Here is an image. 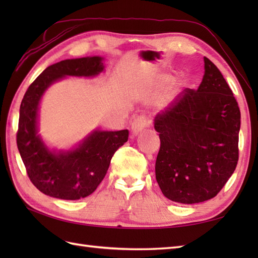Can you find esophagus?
<instances>
[{"label": "esophagus", "mask_w": 258, "mask_h": 258, "mask_svg": "<svg viewBox=\"0 0 258 258\" xmlns=\"http://www.w3.org/2000/svg\"><path fill=\"white\" fill-rule=\"evenodd\" d=\"M151 123V119L145 116V115H140L139 117H136L133 123H132V132L133 134H139L140 132H142L146 126H149V124Z\"/></svg>", "instance_id": "34e87169"}]
</instances>
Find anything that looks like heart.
Instances as JSON below:
<instances>
[{"mask_svg": "<svg viewBox=\"0 0 258 258\" xmlns=\"http://www.w3.org/2000/svg\"><path fill=\"white\" fill-rule=\"evenodd\" d=\"M167 80H168V76L167 75H164V74L158 75L157 79H156V81L158 82V83H164V82H166ZM176 83H179V80L176 81Z\"/></svg>", "mask_w": 258, "mask_h": 258, "instance_id": "b5f03b06", "label": "heart"}]
</instances>
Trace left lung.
<instances>
[{
    "label": "left lung",
    "instance_id": "left-lung-1",
    "mask_svg": "<svg viewBox=\"0 0 258 258\" xmlns=\"http://www.w3.org/2000/svg\"><path fill=\"white\" fill-rule=\"evenodd\" d=\"M199 89H185L157 114L155 175L164 196L182 204L215 197L238 162L240 111L221 71L204 57Z\"/></svg>",
    "mask_w": 258,
    "mask_h": 258
}]
</instances>
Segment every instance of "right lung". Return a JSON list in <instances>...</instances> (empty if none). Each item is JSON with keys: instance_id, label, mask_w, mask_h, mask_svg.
Here are the masks:
<instances>
[{"instance_id": "1", "label": "right lung", "mask_w": 258, "mask_h": 258, "mask_svg": "<svg viewBox=\"0 0 258 258\" xmlns=\"http://www.w3.org/2000/svg\"><path fill=\"white\" fill-rule=\"evenodd\" d=\"M103 69L100 56L65 59L46 68L25 92L16 144L27 176L45 195L70 201L91 195L105 177L114 153L128 140L127 130L96 131L76 150L55 154L37 135L38 102L47 87L65 75L94 76Z\"/></svg>"}]
</instances>
